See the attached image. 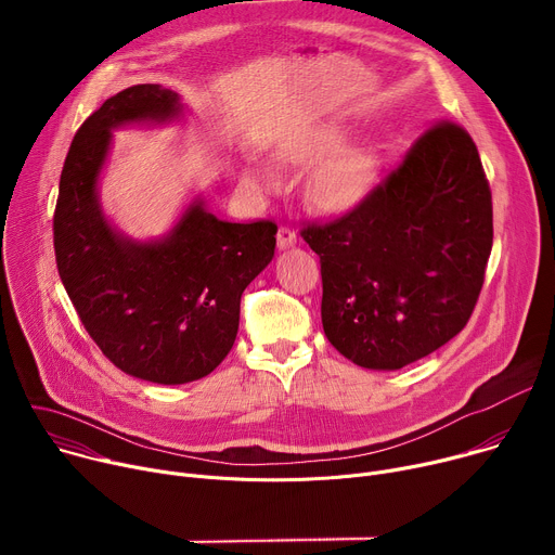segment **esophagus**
<instances>
[{
  "label": "esophagus",
  "mask_w": 555,
  "mask_h": 555,
  "mask_svg": "<svg viewBox=\"0 0 555 555\" xmlns=\"http://www.w3.org/2000/svg\"><path fill=\"white\" fill-rule=\"evenodd\" d=\"M276 246H279V250H287V248L296 246V234H294L292 228H287V225L279 228V232H276Z\"/></svg>",
  "instance_id": "1"
}]
</instances>
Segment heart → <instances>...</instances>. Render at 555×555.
<instances>
[{"label": "heart", "instance_id": "obj_1", "mask_svg": "<svg viewBox=\"0 0 555 555\" xmlns=\"http://www.w3.org/2000/svg\"><path fill=\"white\" fill-rule=\"evenodd\" d=\"M343 144V131L323 127L287 149V160L298 167L322 163L311 171L307 189L315 206L332 212L351 208L364 195L373 173V160L364 149Z\"/></svg>", "mask_w": 555, "mask_h": 555}]
</instances>
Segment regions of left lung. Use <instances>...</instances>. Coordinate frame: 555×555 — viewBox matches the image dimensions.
Wrapping results in <instances>:
<instances>
[{
  "label": "left lung",
  "mask_w": 555,
  "mask_h": 555,
  "mask_svg": "<svg viewBox=\"0 0 555 555\" xmlns=\"http://www.w3.org/2000/svg\"><path fill=\"white\" fill-rule=\"evenodd\" d=\"M300 234L321 257L325 336L347 360L398 371L430 356L469 321L492 253L477 144L435 125L351 212Z\"/></svg>",
  "instance_id": "1"
}]
</instances>
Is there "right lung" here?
<instances>
[{
	"label": "right lung",
	"instance_id": "right-lung-1",
	"mask_svg": "<svg viewBox=\"0 0 555 555\" xmlns=\"http://www.w3.org/2000/svg\"><path fill=\"white\" fill-rule=\"evenodd\" d=\"M186 118L182 96L131 86L76 131L59 182V276L92 340L127 375L186 384L212 373L234 345L244 289L274 257L272 221L217 219L204 193L155 240H133L105 215L101 176L114 131Z\"/></svg>",
	"mask_w": 555,
	"mask_h": 555
}]
</instances>
